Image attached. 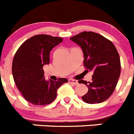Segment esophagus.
I'll return each mask as SVG.
<instances>
[{
    "instance_id": "esophagus-1",
    "label": "esophagus",
    "mask_w": 134,
    "mask_h": 134,
    "mask_svg": "<svg viewBox=\"0 0 134 134\" xmlns=\"http://www.w3.org/2000/svg\"><path fill=\"white\" fill-rule=\"evenodd\" d=\"M68 82H69L70 83L73 84V85H76L79 84V82H78V80H73V79H69V80H68Z\"/></svg>"
}]
</instances>
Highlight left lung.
I'll use <instances>...</instances> for the list:
<instances>
[{
	"mask_svg": "<svg viewBox=\"0 0 134 134\" xmlns=\"http://www.w3.org/2000/svg\"><path fill=\"white\" fill-rule=\"evenodd\" d=\"M81 48L84 66L93 72L92 81L79 80L88 88L82 99L86 103H100L109 98L118 84L121 72L120 58L110 40L92 31H83L70 37Z\"/></svg>",
	"mask_w": 134,
	"mask_h": 134,
	"instance_id": "left-lung-1",
	"label": "left lung"
}]
</instances>
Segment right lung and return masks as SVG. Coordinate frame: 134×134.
I'll use <instances>...</instances> for the list:
<instances>
[{"instance_id":"1","label":"right lung","mask_w":134,"mask_h":134,"mask_svg":"<svg viewBox=\"0 0 134 134\" xmlns=\"http://www.w3.org/2000/svg\"><path fill=\"white\" fill-rule=\"evenodd\" d=\"M63 41L62 37L36 35L26 40L15 54L12 73L16 87L27 101L35 105L53 102L57 90L68 79H45L43 66L49 64V53Z\"/></svg>"}]
</instances>
